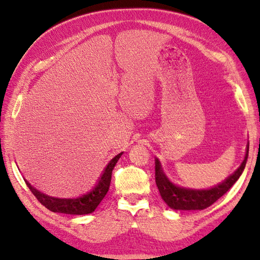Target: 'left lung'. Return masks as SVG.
<instances>
[{"instance_id":"left-lung-1","label":"left lung","mask_w":260,"mask_h":260,"mask_svg":"<svg viewBox=\"0 0 260 260\" xmlns=\"http://www.w3.org/2000/svg\"><path fill=\"white\" fill-rule=\"evenodd\" d=\"M248 152H249V143L247 144L246 155L240 167L221 183L210 187V189L203 190L189 189V187L175 185L163 172L162 165L159 163L158 158H155V182L159 194H161L164 202L173 210H187L189 211V210L206 209L221 198L239 179L246 167Z\"/></svg>"}]
</instances>
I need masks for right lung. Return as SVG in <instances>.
<instances>
[{
    "mask_svg": "<svg viewBox=\"0 0 260 260\" xmlns=\"http://www.w3.org/2000/svg\"><path fill=\"white\" fill-rule=\"evenodd\" d=\"M121 154H123V152L117 154L114 158L110 159L109 163L106 165V168L103 171L101 178L98 179L96 185L92 187L90 192L76 199H59L47 196L45 193L37 190L35 186H32L25 179L24 181L26 182V185L29 186L30 191L38 199V201L42 206H45L47 209L50 210V211L66 214H88L95 211L98 204L102 202L105 196H106V193L108 192L113 170L119 157L121 156Z\"/></svg>",
    "mask_w": 260,
    "mask_h": 260,
    "instance_id": "obj_1",
    "label": "right lung"
}]
</instances>
